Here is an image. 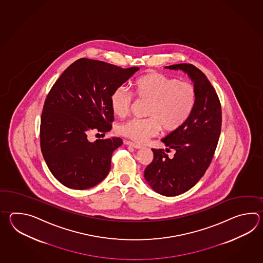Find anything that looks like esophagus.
Wrapping results in <instances>:
<instances>
[{
    "label": "esophagus",
    "instance_id": "34e87169",
    "mask_svg": "<svg viewBox=\"0 0 263 263\" xmlns=\"http://www.w3.org/2000/svg\"><path fill=\"white\" fill-rule=\"evenodd\" d=\"M125 144H126V145H130V146H133L134 148H136V149L142 148V145H137V144L133 143V142H130V141H125Z\"/></svg>",
    "mask_w": 263,
    "mask_h": 263
}]
</instances>
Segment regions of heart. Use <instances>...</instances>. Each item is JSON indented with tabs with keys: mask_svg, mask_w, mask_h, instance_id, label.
Returning a JSON list of instances; mask_svg holds the SVG:
<instances>
[{
	"mask_svg": "<svg viewBox=\"0 0 263 263\" xmlns=\"http://www.w3.org/2000/svg\"><path fill=\"white\" fill-rule=\"evenodd\" d=\"M133 93L140 100L148 101L145 119H129L118 126V134L144 143L159 134L179 129L190 117L196 101L193 84L179 82L161 73H149L137 79ZM112 112L118 117L128 115L133 104V94L123 86L115 90L110 99Z\"/></svg>",
	"mask_w": 263,
	"mask_h": 263,
	"instance_id": "obj_1",
	"label": "heart"
}]
</instances>
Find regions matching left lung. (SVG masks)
<instances>
[{"instance_id":"8db88e82","label":"left lung","mask_w":263,"mask_h":263,"mask_svg":"<svg viewBox=\"0 0 263 263\" xmlns=\"http://www.w3.org/2000/svg\"><path fill=\"white\" fill-rule=\"evenodd\" d=\"M186 73L196 92L195 107L179 129L162 138L164 149H154L153 161L145 170V181L151 189L165 196H179L190 190L201 179L213 160L221 133L222 111L218 96L206 75L191 64L165 67Z\"/></svg>"}]
</instances>
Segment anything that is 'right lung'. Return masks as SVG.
<instances>
[{"label": "right lung", "instance_id": "right-lung-1", "mask_svg": "<svg viewBox=\"0 0 263 263\" xmlns=\"http://www.w3.org/2000/svg\"><path fill=\"white\" fill-rule=\"evenodd\" d=\"M138 70L81 58L53 84L41 115L40 146L50 172L62 184L84 190L106 178L112 152L122 139L90 142L87 135L93 129L111 130V95Z\"/></svg>", "mask_w": 263, "mask_h": 263}]
</instances>
